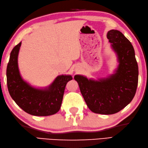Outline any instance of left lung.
Instances as JSON below:
<instances>
[{
    "label": "left lung",
    "instance_id": "1",
    "mask_svg": "<svg viewBox=\"0 0 148 148\" xmlns=\"http://www.w3.org/2000/svg\"><path fill=\"white\" fill-rule=\"evenodd\" d=\"M111 46L116 53L119 66L115 73L97 80L77 75L75 80L89 109L93 113L111 115L131 102L138 85V68L132 43L118 30L107 33Z\"/></svg>",
    "mask_w": 148,
    "mask_h": 148
}]
</instances>
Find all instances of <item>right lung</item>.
Here are the masks:
<instances>
[{
    "instance_id": "right-lung-1",
    "label": "right lung",
    "mask_w": 148,
    "mask_h": 148,
    "mask_svg": "<svg viewBox=\"0 0 148 148\" xmlns=\"http://www.w3.org/2000/svg\"><path fill=\"white\" fill-rule=\"evenodd\" d=\"M21 42L14 47L8 64L7 85L10 96L25 112L34 116H49L60 109L66 84L71 75H59L48 87L35 88L22 79L18 67Z\"/></svg>"
}]
</instances>
